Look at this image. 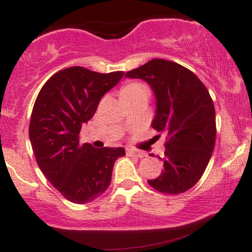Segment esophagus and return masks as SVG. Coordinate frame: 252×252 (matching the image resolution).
<instances>
[{
  "label": "esophagus",
  "instance_id": "esophagus-1",
  "mask_svg": "<svg viewBox=\"0 0 252 252\" xmlns=\"http://www.w3.org/2000/svg\"><path fill=\"white\" fill-rule=\"evenodd\" d=\"M126 155H129V156H135V158H144V156H146V153H144V152H138V150L129 149L128 152H126Z\"/></svg>",
  "mask_w": 252,
  "mask_h": 252
}]
</instances>
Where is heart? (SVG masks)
<instances>
[{"label":"heart","instance_id":"1","mask_svg":"<svg viewBox=\"0 0 252 252\" xmlns=\"http://www.w3.org/2000/svg\"><path fill=\"white\" fill-rule=\"evenodd\" d=\"M148 92L147 91V88L142 84L140 83H130L128 85L126 86L123 90V94H135V92Z\"/></svg>","mask_w":252,"mask_h":252}]
</instances>
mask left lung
I'll return each mask as SVG.
<instances>
[{"label":"left lung","mask_w":252,"mask_h":252,"mask_svg":"<svg viewBox=\"0 0 252 252\" xmlns=\"http://www.w3.org/2000/svg\"><path fill=\"white\" fill-rule=\"evenodd\" d=\"M149 84L156 98L152 126L164 132L163 170L148 180L153 189L180 194L200 180L216 143V110L206 86L189 68L174 62L153 59L126 73Z\"/></svg>","instance_id":"8db88e82"}]
</instances>
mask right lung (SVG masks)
I'll return each instance as SVG.
<instances>
[{
	"label": "right lung",
	"mask_w": 252,
	"mask_h": 252,
	"mask_svg": "<svg viewBox=\"0 0 252 252\" xmlns=\"http://www.w3.org/2000/svg\"><path fill=\"white\" fill-rule=\"evenodd\" d=\"M123 71L98 73L73 66L53 74L37 94L32 111L30 140L40 169L74 204L94 201L108 189L120 148L79 143L99 100L123 77Z\"/></svg>",
	"instance_id": "right-lung-1"
}]
</instances>
